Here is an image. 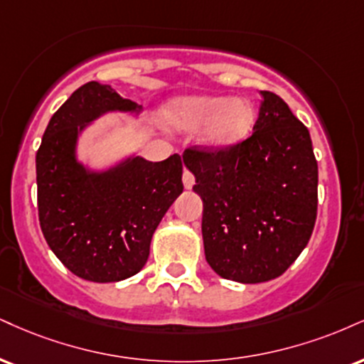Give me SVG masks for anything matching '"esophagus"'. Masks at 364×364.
<instances>
[{
	"instance_id": "obj_1",
	"label": "esophagus",
	"mask_w": 364,
	"mask_h": 364,
	"mask_svg": "<svg viewBox=\"0 0 364 364\" xmlns=\"http://www.w3.org/2000/svg\"><path fill=\"white\" fill-rule=\"evenodd\" d=\"M183 185H185V188H191V186L195 185L193 173H191V171L188 169V168L183 169Z\"/></svg>"
}]
</instances>
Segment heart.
Here are the masks:
<instances>
[{"instance_id": "obj_1", "label": "heart", "mask_w": 364, "mask_h": 364, "mask_svg": "<svg viewBox=\"0 0 364 364\" xmlns=\"http://www.w3.org/2000/svg\"><path fill=\"white\" fill-rule=\"evenodd\" d=\"M169 118L181 129L208 125L207 142L229 146L246 137L254 122V113L246 102L225 96H193L176 100L169 107Z\"/></svg>"}]
</instances>
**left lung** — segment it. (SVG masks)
Instances as JSON below:
<instances>
[{
	"instance_id": "left-lung-1",
	"label": "left lung",
	"mask_w": 364,
	"mask_h": 364,
	"mask_svg": "<svg viewBox=\"0 0 364 364\" xmlns=\"http://www.w3.org/2000/svg\"><path fill=\"white\" fill-rule=\"evenodd\" d=\"M249 137L195 144L183 161L203 200L205 257L239 283L278 278L309 244L317 218L318 168L309 129L271 91H261Z\"/></svg>"
}]
</instances>
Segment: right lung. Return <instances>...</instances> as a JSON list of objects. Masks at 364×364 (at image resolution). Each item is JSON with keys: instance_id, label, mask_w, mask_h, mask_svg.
Instances as JSON below:
<instances>
[{"instance_id": "1", "label": "right lung", "mask_w": 364, "mask_h": 364, "mask_svg": "<svg viewBox=\"0 0 364 364\" xmlns=\"http://www.w3.org/2000/svg\"><path fill=\"white\" fill-rule=\"evenodd\" d=\"M134 110L110 86L86 82L52 115L35 157L43 237L71 273L112 283L146 264L156 227L183 191V159L135 157L107 174H87L74 159L77 132L107 110Z\"/></svg>"}]
</instances>
